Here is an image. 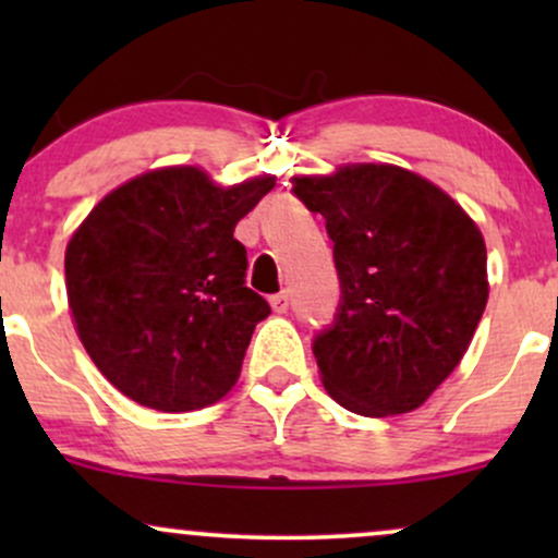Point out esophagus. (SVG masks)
<instances>
[{
    "instance_id": "34e87169",
    "label": "esophagus",
    "mask_w": 558,
    "mask_h": 558,
    "mask_svg": "<svg viewBox=\"0 0 558 558\" xmlns=\"http://www.w3.org/2000/svg\"><path fill=\"white\" fill-rule=\"evenodd\" d=\"M270 304H272V310L278 312V315H283V312H288V291L275 293V296H270Z\"/></svg>"
}]
</instances>
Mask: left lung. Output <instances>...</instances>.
<instances>
[{"label":"left lung","mask_w":558,"mask_h":558,"mask_svg":"<svg viewBox=\"0 0 558 558\" xmlns=\"http://www.w3.org/2000/svg\"><path fill=\"white\" fill-rule=\"evenodd\" d=\"M325 217L341 301L312 341L323 386L364 417L407 414L462 362L488 301L485 241L438 185L393 165L293 178Z\"/></svg>","instance_id":"1"}]
</instances>
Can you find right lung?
<instances>
[{
	"instance_id": "1",
	"label": "right lung",
	"mask_w": 558,
	"mask_h": 558,
	"mask_svg": "<svg viewBox=\"0 0 558 558\" xmlns=\"http://www.w3.org/2000/svg\"><path fill=\"white\" fill-rule=\"evenodd\" d=\"M275 178L220 189L198 168H165L107 194L65 252L83 349L120 393L191 412L235 386L270 304L246 288L235 222Z\"/></svg>"
}]
</instances>
